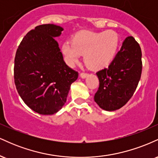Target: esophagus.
<instances>
[{
    "instance_id": "1",
    "label": "esophagus",
    "mask_w": 158,
    "mask_h": 158,
    "mask_svg": "<svg viewBox=\"0 0 158 158\" xmlns=\"http://www.w3.org/2000/svg\"><path fill=\"white\" fill-rule=\"evenodd\" d=\"M88 76V74L86 73H80V77L82 78V79H85V78H86Z\"/></svg>"
}]
</instances>
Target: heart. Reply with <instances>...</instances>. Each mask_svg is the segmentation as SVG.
<instances>
[{
    "instance_id": "b5f03b06",
    "label": "heart",
    "mask_w": 158,
    "mask_h": 158,
    "mask_svg": "<svg viewBox=\"0 0 158 158\" xmlns=\"http://www.w3.org/2000/svg\"><path fill=\"white\" fill-rule=\"evenodd\" d=\"M119 36L113 30L105 32L81 31L66 41L61 51L67 62L73 65L83 56L85 65L91 70H100L114 59L119 46Z\"/></svg>"
}]
</instances>
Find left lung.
Wrapping results in <instances>:
<instances>
[{
    "instance_id": "left-lung-1",
    "label": "left lung",
    "mask_w": 158,
    "mask_h": 158,
    "mask_svg": "<svg viewBox=\"0 0 158 158\" xmlns=\"http://www.w3.org/2000/svg\"><path fill=\"white\" fill-rule=\"evenodd\" d=\"M141 58L139 44L134 37L128 36L108 68L97 72L99 86L94 101L102 109H119L131 99L141 77Z\"/></svg>"
}]
</instances>
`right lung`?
<instances>
[{"instance_id":"add662e5","label":"right lung","mask_w":158,"mask_h":158,"mask_svg":"<svg viewBox=\"0 0 158 158\" xmlns=\"http://www.w3.org/2000/svg\"><path fill=\"white\" fill-rule=\"evenodd\" d=\"M63 30L50 23L37 26L27 32L16 51V89L29 108L42 115L56 114L62 108L79 75L64 62L55 39Z\"/></svg>"}]
</instances>
